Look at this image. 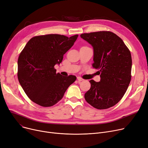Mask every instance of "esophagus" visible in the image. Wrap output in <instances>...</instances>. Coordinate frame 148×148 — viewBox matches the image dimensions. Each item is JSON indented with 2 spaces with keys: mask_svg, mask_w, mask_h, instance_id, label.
Segmentation results:
<instances>
[{
  "mask_svg": "<svg viewBox=\"0 0 148 148\" xmlns=\"http://www.w3.org/2000/svg\"><path fill=\"white\" fill-rule=\"evenodd\" d=\"M77 80L79 81V82H81V81H83V79L82 78V77H77Z\"/></svg>",
  "mask_w": 148,
  "mask_h": 148,
  "instance_id": "34e87169",
  "label": "esophagus"
}]
</instances>
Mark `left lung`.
Here are the masks:
<instances>
[{
	"instance_id": "obj_1",
	"label": "left lung",
	"mask_w": 148,
	"mask_h": 148,
	"mask_svg": "<svg viewBox=\"0 0 148 148\" xmlns=\"http://www.w3.org/2000/svg\"><path fill=\"white\" fill-rule=\"evenodd\" d=\"M94 49L93 68L99 69L100 81H89L85 94L89 105L98 110L111 108L123 97L131 79L130 51L118 36L110 31L82 34Z\"/></svg>"
}]
</instances>
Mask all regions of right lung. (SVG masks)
Here are the masks:
<instances>
[{"label": "right lung", "mask_w": 148, "mask_h": 148, "mask_svg": "<svg viewBox=\"0 0 148 148\" xmlns=\"http://www.w3.org/2000/svg\"><path fill=\"white\" fill-rule=\"evenodd\" d=\"M78 34L69 38L60 34L35 36L28 42L18 56L17 77L31 100L43 106L59 101L76 77L56 73L54 66L71 48Z\"/></svg>", "instance_id": "right-lung-1"}]
</instances>
